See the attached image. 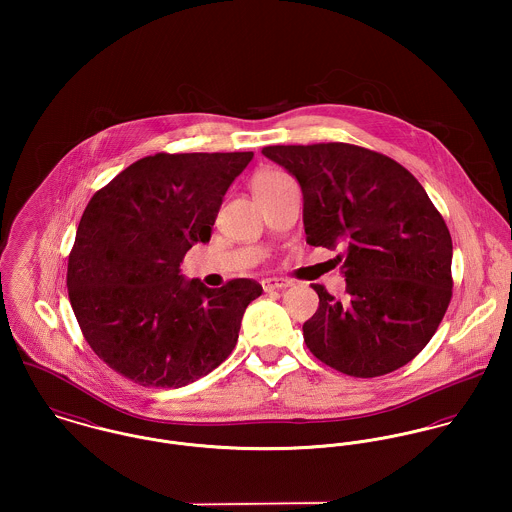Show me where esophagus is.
<instances>
[{"label":"esophagus","mask_w":512,"mask_h":512,"mask_svg":"<svg viewBox=\"0 0 512 512\" xmlns=\"http://www.w3.org/2000/svg\"><path fill=\"white\" fill-rule=\"evenodd\" d=\"M290 286H292V282H290V280H284V278H266V280L262 282V288H264V292L286 290V288H290Z\"/></svg>","instance_id":"1"}]
</instances>
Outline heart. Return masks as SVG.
<instances>
[{
    "mask_svg": "<svg viewBox=\"0 0 512 512\" xmlns=\"http://www.w3.org/2000/svg\"><path fill=\"white\" fill-rule=\"evenodd\" d=\"M288 181H292V179L286 173L278 171V169H262L252 179V191H254L256 197H260V195H264V193H268V191H272V189H276V187H280Z\"/></svg>",
    "mask_w": 512,
    "mask_h": 512,
    "instance_id": "b5f03b06",
    "label": "heart"
}]
</instances>
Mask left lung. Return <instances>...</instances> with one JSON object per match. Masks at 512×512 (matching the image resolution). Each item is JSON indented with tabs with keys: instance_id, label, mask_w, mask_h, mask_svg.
Instances as JSON below:
<instances>
[{
	"instance_id": "8db88e82",
	"label": "left lung",
	"mask_w": 512,
	"mask_h": 512,
	"mask_svg": "<svg viewBox=\"0 0 512 512\" xmlns=\"http://www.w3.org/2000/svg\"><path fill=\"white\" fill-rule=\"evenodd\" d=\"M293 175L311 246H345L347 299L319 284L303 323L307 349L349 376L410 363L434 337L451 299V236L418 179L394 159L351 144L270 146Z\"/></svg>"
}]
</instances>
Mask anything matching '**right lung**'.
Returning <instances> with one entry per match:
<instances>
[{
	"instance_id": "obj_1",
	"label": "right lung",
	"mask_w": 512,
	"mask_h": 512,
	"mask_svg": "<svg viewBox=\"0 0 512 512\" xmlns=\"http://www.w3.org/2000/svg\"><path fill=\"white\" fill-rule=\"evenodd\" d=\"M252 151L155 153L86 205L69 256L67 288L92 351L122 376L181 388L232 353L248 303V278L211 290L179 266L209 242L222 199Z\"/></svg>"
}]
</instances>
